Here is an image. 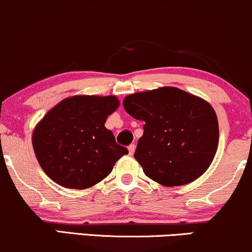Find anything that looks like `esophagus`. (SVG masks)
<instances>
[{"label":"esophagus","instance_id":"34e87169","mask_svg":"<svg viewBox=\"0 0 252 252\" xmlns=\"http://www.w3.org/2000/svg\"><path fill=\"white\" fill-rule=\"evenodd\" d=\"M128 149H129V154L132 156L133 152H135V150H136V145L135 144H130Z\"/></svg>","mask_w":252,"mask_h":252}]
</instances>
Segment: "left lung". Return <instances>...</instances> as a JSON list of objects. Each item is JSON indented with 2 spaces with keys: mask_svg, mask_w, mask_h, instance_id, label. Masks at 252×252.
Listing matches in <instances>:
<instances>
[{
  "mask_svg": "<svg viewBox=\"0 0 252 252\" xmlns=\"http://www.w3.org/2000/svg\"><path fill=\"white\" fill-rule=\"evenodd\" d=\"M123 107L133 119L145 122L133 157L150 179L164 186H180L202 176L212 164L219 123L205 100L163 87L129 95Z\"/></svg>",
  "mask_w": 252,
  "mask_h": 252,
  "instance_id": "1",
  "label": "left lung"
}]
</instances>
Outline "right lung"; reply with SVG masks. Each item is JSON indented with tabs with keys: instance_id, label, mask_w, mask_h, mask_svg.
I'll return each mask as SVG.
<instances>
[{
	"instance_id": "1",
	"label": "right lung",
	"mask_w": 252,
	"mask_h": 252,
	"mask_svg": "<svg viewBox=\"0 0 252 252\" xmlns=\"http://www.w3.org/2000/svg\"><path fill=\"white\" fill-rule=\"evenodd\" d=\"M116 96L79 95L52 108L34 129L37 160L53 181L66 189H84L108 177L128 149L117 144L104 126L119 107Z\"/></svg>"
}]
</instances>
